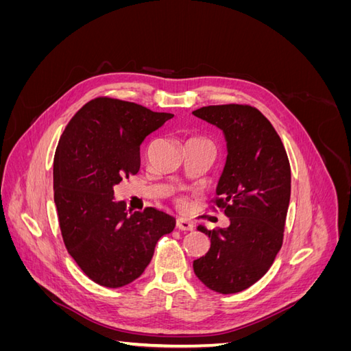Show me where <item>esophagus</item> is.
<instances>
[{"mask_svg": "<svg viewBox=\"0 0 351 351\" xmlns=\"http://www.w3.org/2000/svg\"><path fill=\"white\" fill-rule=\"evenodd\" d=\"M176 227H177L178 230H182V231H192V230H193V224H192V222L184 219V218H178L177 222H176Z\"/></svg>", "mask_w": 351, "mask_h": 351, "instance_id": "34e87169", "label": "esophagus"}]
</instances>
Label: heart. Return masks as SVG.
Listing matches in <instances>:
<instances>
[{
  "instance_id": "heart-1",
  "label": "heart",
  "mask_w": 351,
  "mask_h": 351,
  "mask_svg": "<svg viewBox=\"0 0 351 351\" xmlns=\"http://www.w3.org/2000/svg\"><path fill=\"white\" fill-rule=\"evenodd\" d=\"M192 141H205V139H200V137H193V139H190L189 142H192ZM205 142H208V141H205Z\"/></svg>"
}]
</instances>
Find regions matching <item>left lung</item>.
Returning a JSON list of instances; mask_svg holds the SVG:
<instances>
[{"label":"left lung","instance_id":"8db88e82","mask_svg":"<svg viewBox=\"0 0 351 351\" xmlns=\"http://www.w3.org/2000/svg\"><path fill=\"white\" fill-rule=\"evenodd\" d=\"M193 115L224 133L227 159L215 205L230 218L227 228L197 227L210 239V247L193 262V269L208 289L239 293L268 272L282 246L290 162L278 133L250 105H209Z\"/></svg>","mask_w":351,"mask_h":351}]
</instances>
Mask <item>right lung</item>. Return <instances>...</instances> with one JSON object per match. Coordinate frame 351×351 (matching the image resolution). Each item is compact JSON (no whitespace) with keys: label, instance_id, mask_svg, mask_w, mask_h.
I'll list each match as a JSON object with an SVG mask.
<instances>
[{"label":"right lung","instance_id":"add662e5","mask_svg":"<svg viewBox=\"0 0 351 351\" xmlns=\"http://www.w3.org/2000/svg\"><path fill=\"white\" fill-rule=\"evenodd\" d=\"M173 114L97 98L73 115L54 156V202L61 236L80 269L108 289L130 284L149 265L176 218L155 208L127 212L114 187L141 168V145Z\"/></svg>","mask_w":351,"mask_h":351}]
</instances>
